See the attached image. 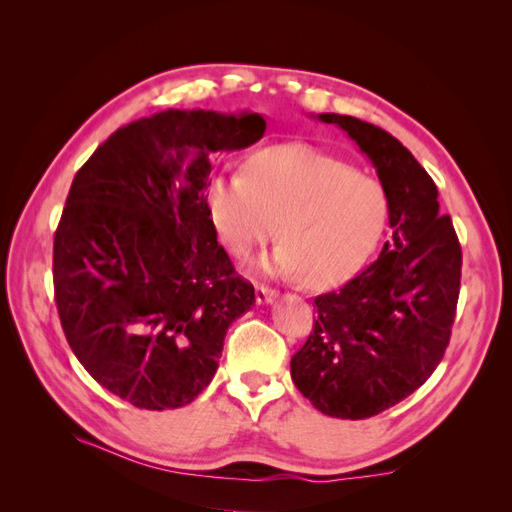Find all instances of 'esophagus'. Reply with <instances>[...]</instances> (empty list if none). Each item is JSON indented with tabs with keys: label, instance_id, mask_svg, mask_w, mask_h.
<instances>
[{
	"label": "esophagus",
	"instance_id": "esophagus-1",
	"mask_svg": "<svg viewBox=\"0 0 512 512\" xmlns=\"http://www.w3.org/2000/svg\"><path fill=\"white\" fill-rule=\"evenodd\" d=\"M277 299V292L267 286H256V303L258 305H269Z\"/></svg>",
	"mask_w": 512,
	"mask_h": 512
}]
</instances>
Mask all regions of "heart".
<instances>
[{
    "instance_id": "obj_1",
    "label": "heart",
    "mask_w": 512,
    "mask_h": 512,
    "mask_svg": "<svg viewBox=\"0 0 512 512\" xmlns=\"http://www.w3.org/2000/svg\"><path fill=\"white\" fill-rule=\"evenodd\" d=\"M207 203L220 241L239 258L273 239L280 222L284 243L260 269L303 275L309 286L339 284L359 271L386 218V198L374 179L307 145L254 153L245 173L211 181Z\"/></svg>"
}]
</instances>
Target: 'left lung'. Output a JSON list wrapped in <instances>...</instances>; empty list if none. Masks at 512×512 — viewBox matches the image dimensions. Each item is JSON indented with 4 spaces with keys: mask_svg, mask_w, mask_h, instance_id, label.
Here are the masks:
<instances>
[{
    "mask_svg": "<svg viewBox=\"0 0 512 512\" xmlns=\"http://www.w3.org/2000/svg\"><path fill=\"white\" fill-rule=\"evenodd\" d=\"M344 130L376 168L391 239L376 262L316 297V324L290 376L327 416H376L423 386L442 361L459 299L461 247L438 188L395 136L348 115H309Z\"/></svg>",
    "mask_w": 512,
    "mask_h": 512,
    "instance_id": "8db88e82",
    "label": "left lung"
}]
</instances>
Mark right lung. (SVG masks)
Returning <instances> with one entry per match:
<instances>
[{"label":"right lung","instance_id":"obj_1","mask_svg":"<svg viewBox=\"0 0 512 512\" xmlns=\"http://www.w3.org/2000/svg\"><path fill=\"white\" fill-rule=\"evenodd\" d=\"M265 115L168 111L113 132L76 173L55 232L57 312L76 359L145 410L188 406L254 305L211 222V156L254 145Z\"/></svg>","mask_w":512,"mask_h":512}]
</instances>
